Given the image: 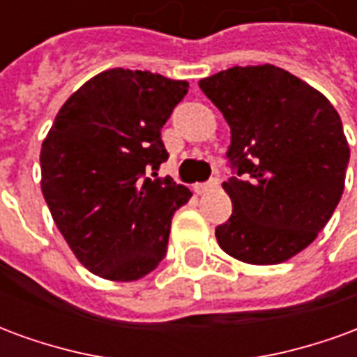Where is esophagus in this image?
<instances>
[{
  "label": "esophagus",
  "mask_w": 357,
  "mask_h": 357,
  "mask_svg": "<svg viewBox=\"0 0 357 357\" xmlns=\"http://www.w3.org/2000/svg\"><path fill=\"white\" fill-rule=\"evenodd\" d=\"M218 185H220V179L212 178L208 179V181H204V183H197V185H195V193L204 195L208 193V191H212V189H216Z\"/></svg>",
  "instance_id": "1"
}]
</instances>
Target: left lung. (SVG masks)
I'll use <instances>...</instances> for the list:
<instances>
[{
    "instance_id": "obj_1",
    "label": "left lung",
    "mask_w": 357,
    "mask_h": 357,
    "mask_svg": "<svg viewBox=\"0 0 357 357\" xmlns=\"http://www.w3.org/2000/svg\"><path fill=\"white\" fill-rule=\"evenodd\" d=\"M199 88L231 128L224 181L233 214L218 245L241 262L271 266L314 243L344 191L350 147L329 99L273 65L233 66Z\"/></svg>"
}]
</instances>
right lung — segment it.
I'll list each match as a JSON object with an SVG mask.
<instances>
[{"label": "right lung", "instance_id": "add662e5", "mask_svg": "<svg viewBox=\"0 0 357 357\" xmlns=\"http://www.w3.org/2000/svg\"><path fill=\"white\" fill-rule=\"evenodd\" d=\"M187 89L185 80L110 68L66 99L43 139V199L95 275L135 281L166 256L172 216L193 193L158 178L168 160L160 130Z\"/></svg>", "mask_w": 357, "mask_h": 357}]
</instances>
